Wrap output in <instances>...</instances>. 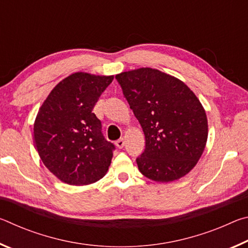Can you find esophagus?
Here are the masks:
<instances>
[{"label": "esophagus", "mask_w": 248, "mask_h": 248, "mask_svg": "<svg viewBox=\"0 0 248 248\" xmlns=\"http://www.w3.org/2000/svg\"><path fill=\"white\" fill-rule=\"evenodd\" d=\"M116 146L118 149H123L124 146V139H119V140H117L116 141Z\"/></svg>", "instance_id": "esophagus-1"}]
</instances>
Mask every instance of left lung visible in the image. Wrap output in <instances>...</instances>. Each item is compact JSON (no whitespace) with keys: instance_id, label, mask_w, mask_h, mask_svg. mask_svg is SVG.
<instances>
[{"instance_id":"left-lung-1","label":"left lung","mask_w":248,"mask_h":248,"mask_svg":"<svg viewBox=\"0 0 248 248\" xmlns=\"http://www.w3.org/2000/svg\"><path fill=\"white\" fill-rule=\"evenodd\" d=\"M116 79L145 136V149L136 159L141 174L167 183L189 173L208 138L197 96L178 78L151 68L123 72Z\"/></svg>"}]
</instances>
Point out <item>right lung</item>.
<instances>
[{
  "mask_svg": "<svg viewBox=\"0 0 248 248\" xmlns=\"http://www.w3.org/2000/svg\"><path fill=\"white\" fill-rule=\"evenodd\" d=\"M114 77L78 72L58 84L40 107L33 140L45 166L62 180L83 186L103 178L116 146L105 139L93 108Z\"/></svg>",
  "mask_w": 248,
  "mask_h": 248,
  "instance_id": "add662e5",
  "label": "right lung"
}]
</instances>
